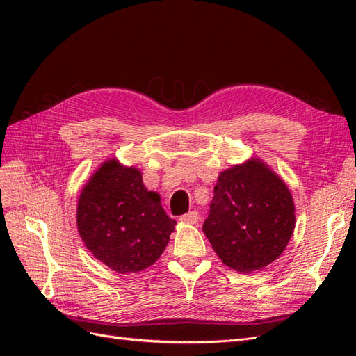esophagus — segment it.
<instances>
[{
    "label": "esophagus",
    "mask_w": 356,
    "mask_h": 356,
    "mask_svg": "<svg viewBox=\"0 0 356 356\" xmlns=\"http://www.w3.org/2000/svg\"><path fill=\"white\" fill-rule=\"evenodd\" d=\"M182 222H190V224H196L199 221V212L197 211H190L184 215H181L179 218Z\"/></svg>",
    "instance_id": "esophagus-1"
}]
</instances>
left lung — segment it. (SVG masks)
I'll list each match as a JSON object with an SVG mask.
<instances>
[{"instance_id": "8db88e82", "label": "left lung", "mask_w": 356, "mask_h": 356, "mask_svg": "<svg viewBox=\"0 0 356 356\" xmlns=\"http://www.w3.org/2000/svg\"><path fill=\"white\" fill-rule=\"evenodd\" d=\"M293 196L258 159L220 174L203 233L233 270H260L282 254L296 224Z\"/></svg>"}]
</instances>
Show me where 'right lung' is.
I'll use <instances>...</instances> for the list:
<instances>
[{
    "label": "right lung",
    "mask_w": 356,
    "mask_h": 356,
    "mask_svg": "<svg viewBox=\"0 0 356 356\" xmlns=\"http://www.w3.org/2000/svg\"><path fill=\"white\" fill-rule=\"evenodd\" d=\"M175 224L157 193L143 184L141 172L115 160L105 161L79 199L77 227L84 245L118 273L156 263Z\"/></svg>",
    "instance_id": "add662e5"
}]
</instances>
